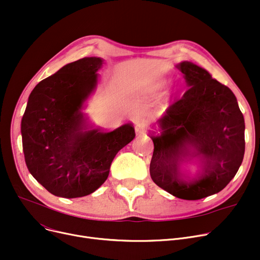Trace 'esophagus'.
<instances>
[{
    "label": "esophagus",
    "instance_id": "1",
    "mask_svg": "<svg viewBox=\"0 0 260 260\" xmlns=\"http://www.w3.org/2000/svg\"><path fill=\"white\" fill-rule=\"evenodd\" d=\"M135 131L137 134H144L147 132V125L145 124L144 122L138 121L136 123V126H135Z\"/></svg>",
    "mask_w": 260,
    "mask_h": 260
}]
</instances>
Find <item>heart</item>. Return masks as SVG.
I'll return each mask as SVG.
<instances>
[{"label": "heart", "mask_w": 260, "mask_h": 260, "mask_svg": "<svg viewBox=\"0 0 260 260\" xmlns=\"http://www.w3.org/2000/svg\"><path fill=\"white\" fill-rule=\"evenodd\" d=\"M163 86V84H162V82H155V83H153V84H149L148 86H147V91L148 92H152V93H154V92H156V91H158L161 87Z\"/></svg>", "instance_id": "heart-1"}]
</instances>
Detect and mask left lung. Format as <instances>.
I'll use <instances>...</instances> for the list:
<instances>
[{"label":"left lung","instance_id":"8db88e82","mask_svg":"<svg viewBox=\"0 0 260 260\" xmlns=\"http://www.w3.org/2000/svg\"><path fill=\"white\" fill-rule=\"evenodd\" d=\"M189 87L157 121L151 134L153 181L171 195L198 200L223 189L234 178L244 155V119L237 99L208 71L188 61L177 64ZM196 158L194 176L181 171Z\"/></svg>","mask_w":260,"mask_h":260}]
</instances>
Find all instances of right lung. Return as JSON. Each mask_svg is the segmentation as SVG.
<instances>
[{
  "label": "right lung",
  "mask_w": 260,
  "mask_h": 260,
  "mask_svg": "<svg viewBox=\"0 0 260 260\" xmlns=\"http://www.w3.org/2000/svg\"><path fill=\"white\" fill-rule=\"evenodd\" d=\"M102 65L97 57L68 63L29 94L21 123L25 162L54 196L93 193L107 179L117 153L136 136L131 123L108 133L92 128L82 112L97 88Z\"/></svg>",
  "instance_id": "1"
}]
</instances>
